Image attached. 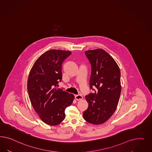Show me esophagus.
Listing matches in <instances>:
<instances>
[{
	"label": "esophagus",
	"mask_w": 152,
	"mask_h": 152,
	"mask_svg": "<svg viewBox=\"0 0 152 152\" xmlns=\"http://www.w3.org/2000/svg\"><path fill=\"white\" fill-rule=\"evenodd\" d=\"M75 97L77 100H80L83 99V97L80 95H75Z\"/></svg>",
	"instance_id": "esophagus-1"
}]
</instances>
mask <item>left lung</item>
Here are the masks:
<instances>
[{"mask_svg":"<svg viewBox=\"0 0 152 152\" xmlns=\"http://www.w3.org/2000/svg\"><path fill=\"white\" fill-rule=\"evenodd\" d=\"M85 55L91 66L90 88L94 91L85 96L88 106L83 117L90 124H101L118 106L121 90L120 71L115 60L102 49L85 51Z\"/></svg>","mask_w":152,"mask_h":152,"instance_id":"left-lung-1","label":"left lung"}]
</instances>
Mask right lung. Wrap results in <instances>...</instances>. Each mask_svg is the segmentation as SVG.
Returning a JSON list of instances; mask_svg holds the SVG:
<instances>
[{"label": "right lung", "instance_id": "1", "mask_svg": "<svg viewBox=\"0 0 152 152\" xmlns=\"http://www.w3.org/2000/svg\"><path fill=\"white\" fill-rule=\"evenodd\" d=\"M70 51L51 50L35 62L29 74L27 90L33 109L41 119L49 125L61 123L64 110L74 101V95L57 88L62 78V64Z\"/></svg>", "mask_w": 152, "mask_h": 152}]
</instances>
